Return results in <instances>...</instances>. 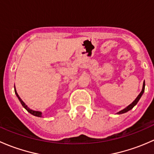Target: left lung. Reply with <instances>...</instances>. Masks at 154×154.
<instances>
[{
	"instance_id": "obj_1",
	"label": "left lung",
	"mask_w": 154,
	"mask_h": 154,
	"mask_svg": "<svg viewBox=\"0 0 154 154\" xmlns=\"http://www.w3.org/2000/svg\"><path fill=\"white\" fill-rule=\"evenodd\" d=\"M144 86H145V83H144V81L143 87H142V91H141V92H140V94H139V95L137 96V97H136V98L135 99V100L133 102V103H130V104L128 106H127V107H126V108L124 109L121 110V111H119V112H117L118 114H123V113L127 112L130 111V109H133V107H134L136 104H137V103H138V102H139V100H140V98H141V97H142V94H143V93H144Z\"/></svg>"
}]
</instances>
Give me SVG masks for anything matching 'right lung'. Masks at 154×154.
<instances>
[{"label":"right lung","instance_id":"right-lung-1","mask_svg":"<svg viewBox=\"0 0 154 154\" xmlns=\"http://www.w3.org/2000/svg\"><path fill=\"white\" fill-rule=\"evenodd\" d=\"M15 94H16L17 97H18V100H19V101L21 102V105H22L23 107H24V108L25 109L27 110V111L28 112L30 113V114H32V116H37V117H42V112H39V111H35V110L31 109H29V107L27 106V105L25 104V103H24V102L23 101V100L21 99V97H20L19 96H18V93H17V91H16V89H15Z\"/></svg>","mask_w":154,"mask_h":154}]
</instances>
